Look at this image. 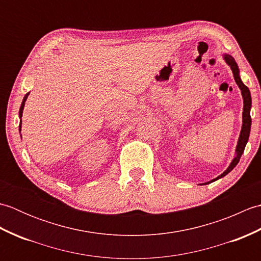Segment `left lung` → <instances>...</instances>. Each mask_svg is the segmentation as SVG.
I'll list each match as a JSON object with an SVG mask.
<instances>
[{
  "instance_id": "1",
  "label": "left lung",
  "mask_w": 261,
  "mask_h": 261,
  "mask_svg": "<svg viewBox=\"0 0 261 261\" xmlns=\"http://www.w3.org/2000/svg\"><path fill=\"white\" fill-rule=\"evenodd\" d=\"M223 59L225 60V63L230 66V68L232 70V73H233V77H234V81L237 83V85L239 86V88L241 90V94H242V97H243V112H242V127H241V132H240V137H239V140H238V145L236 148V157L232 160L230 166L226 170L224 171L223 174H221L220 176L216 177V178L212 179L211 181L207 182H204V184H210V182L218 180L219 178H222L225 175H228L230 171L233 169L239 163V160L242 156L243 151H245V148L246 145L248 142L249 139V135H250V129H251V116H250V110H251V94L250 91H249V88L243 84L241 79H240V75H239V67H238V65L236 63L234 58L230 56V55L225 54L223 55Z\"/></svg>"
}]
</instances>
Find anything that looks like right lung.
I'll return each mask as SVG.
<instances>
[{
  "mask_svg": "<svg viewBox=\"0 0 261 261\" xmlns=\"http://www.w3.org/2000/svg\"><path fill=\"white\" fill-rule=\"evenodd\" d=\"M28 95H29V93H27L25 95H24V97H23V101H22V103H21V107H20V111H19V118H20V125H19V130L21 131V118H22V113H23V108H24V103H25V101H27V98H28Z\"/></svg>",
  "mask_w": 261,
  "mask_h": 261,
  "instance_id": "add662e5",
  "label": "right lung"
}]
</instances>
